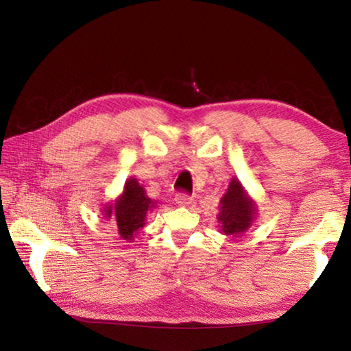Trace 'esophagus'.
<instances>
[{"label":"esophagus","mask_w":351,"mask_h":351,"mask_svg":"<svg viewBox=\"0 0 351 351\" xmlns=\"http://www.w3.org/2000/svg\"><path fill=\"white\" fill-rule=\"evenodd\" d=\"M175 201H176L178 206H182V207H187V206L192 204V198H190L189 195H186V193H178L175 197Z\"/></svg>","instance_id":"34e87169"}]
</instances>
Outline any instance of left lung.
I'll use <instances>...</instances> for the list:
<instances>
[{
	"label": "left lung",
	"mask_w": 351,
	"mask_h": 351,
	"mask_svg": "<svg viewBox=\"0 0 351 351\" xmlns=\"http://www.w3.org/2000/svg\"><path fill=\"white\" fill-rule=\"evenodd\" d=\"M255 215H257V204L249 197L243 184L232 178L226 193L219 199L218 223L224 235L240 237L251 228Z\"/></svg>",
	"instance_id": "obj_1"
}]
</instances>
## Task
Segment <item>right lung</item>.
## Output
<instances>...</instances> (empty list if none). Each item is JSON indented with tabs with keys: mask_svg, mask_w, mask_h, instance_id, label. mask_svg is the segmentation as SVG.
Returning <instances> with one entry per match:
<instances>
[{
	"mask_svg": "<svg viewBox=\"0 0 351 351\" xmlns=\"http://www.w3.org/2000/svg\"><path fill=\"white\" fill-rule=\"evenodd\" d=\"M156 207V201L147 197L144 186L136 178H128L122 193L104 206V218L112 219L121 240L133 241L138 230L145 226L147 213Z\"/></svg>",
	"mask_w": 351,
	"mask_h": 351,
	"instance_id": "right-lung-1",
	"label": "right lung"
}]
</instances>
